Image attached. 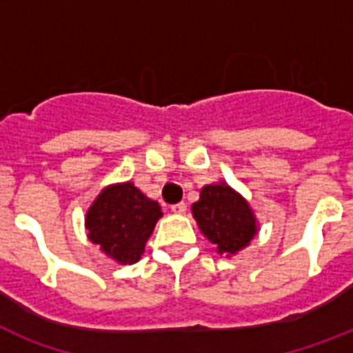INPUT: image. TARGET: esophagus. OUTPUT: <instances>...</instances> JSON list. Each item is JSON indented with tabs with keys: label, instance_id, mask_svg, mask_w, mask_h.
Returning <instances> with one entry per match:
<instances>
[{
	"label": "esophagus",
	"instance_id": "1",
	"mask_svg": "<svg viewBox=\"0 0 353 353\" xmlns=\"http://www.w3.org/2000/svg\"><path fill=\"white\" fill-rule=\"evenodd\" d=\"M170 209H172V212H176V214H185V212H187V203L179 201V203L172 205Z\"/></svg>",
	"mask_w": 353,
	"mask_h": 353
}]
</instances>
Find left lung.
<instances>
[{
	"mask_svg": "<svg viewBox=\"0 0 353 353\" xmlns=\"http://www.w3.org/2000/svg\"><path fill=\"white\" fill-rule=\"evenodd\" d=\"M192 214L201 232L218 245L220 252L234 254L256 234L252 210L225 183L207 185L198 203L192 205Z\"/></svg>",
	"mask_w": 353,
	"mask_h": 353,
	"instance_id": "1",
	"label": "left lung"
}]
</instances>
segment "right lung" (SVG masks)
I'll list each match as a JSON object with an SVG mask.
<instances>
[{
	"label": "right lung",
	"instance_id": "obj_1",
	"mask_svg": "<svg viewBox=\"0 0 353 353\" xmlns=\"http://www.w3.org/2000/svg\"><path fill=\"white\" fill-rule=\"evenodd\" d=\"M163 212L133 183L104 188L85 216L90 240L121 263L137 262Z\"/></svg>",
	"mask_w": 353,
	"mask_h": 353
}]
</instances>
